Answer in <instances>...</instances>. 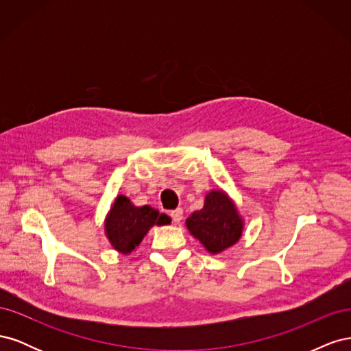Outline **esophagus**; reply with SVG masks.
Segmentation results:
<instances>
[{
	"mask_svg": "<svg viewBox=\"0 0 351 351\" xmlns=\"http://www.w3.org/2000/svg\"><path fill=\"white\" fill-rule=\"evenodd\" d=\"M169 217H171V219L174 222H180V221L183 219V209L182 208H177V209L171 210V212H169Z\"/></svg>",
	"mask_w": 351,
	"mask_h": 351,
	"instance_id": "1",
	"label": "esophagus"
}]
</instances>
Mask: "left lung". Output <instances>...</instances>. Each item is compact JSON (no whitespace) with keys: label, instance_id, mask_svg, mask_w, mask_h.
I'll return each instance as SVG.
<instances>
[{"label":"left lung","instance_id":"8db88e82","mask_svg":"<svg viewBox=\"0 0 351 351\" xmlns=\"http://www.w3.org/2000/svg\"><path fill=\"white\" fill-rule=\"evenodd\" d=\"M186 226L210 253H219L232 246L239 241L243 230L236 206L222 192H210L204 209L193 212Z\"/></svg>","mask_w":351,"mask_h":351}]
</instances>
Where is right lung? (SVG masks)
I'll return each mask as SVG.
<instances>
[{"instance_id": "add662e5", "label": "right lung", "mask_w": 351, "mask_h": 351, "mask_svg": "<svg viewBox=\"0 0 351 351\" xmlns=\"http://www.w3.org/2000/svg\"><path fill=\"white\" fill-rule=\"evenodd\" d=\"M169 221L165 214H159V210L151 206L137 208L125 196H119L105 222V231L115 250L130 253L139 246L152 226L168 224Z\"/></svg>"}]
</instances>
